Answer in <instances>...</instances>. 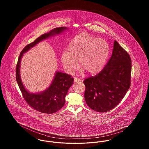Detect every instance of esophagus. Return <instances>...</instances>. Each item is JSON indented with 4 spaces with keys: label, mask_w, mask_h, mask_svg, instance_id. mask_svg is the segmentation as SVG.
<instances>
[{
    "label": "esophagus",
    "mask_w": 149,
    "mask_h": 149,
    "mask_svg": "<svg viewBox=\"0 0 149 149\" xmlns=\"http://www.w3.org/2000/svg\"><path fill=\"white\" fill-rule=\"evenodd\" d=\"M80 80H81L79 78H74V80L75 83H77V82H79V81H80Z\"/></svg>",
    "instance_id": "obj_1"
}]
</instances>
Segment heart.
Wrapping results in <instances>:
<instances>
[{
  "label": "heart",
  "instance_id": "heart-1",
  "mask_svg": "<svg viewBox=\"0 0 149 149\" xmlns=\"http://www.w3.org/2000/svg\"><path fill=\"white\" fill-rule=\"evenodd\" d=\"M68 52H64L61 61L69 72L75 71L79 61L80 67L90 74L101 71L109 54L108 43L103 39L81 33L75 36L69 43Z\"/></svg>",
  "mask_w": 149,
  "mask_h": 149
}]
</instances>
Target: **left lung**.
<instances>
[{"instance_id":"1","label":"left lung","mask_w":149,"mask_h":149,"mask_svg":"<svg viewBox=\"0 0 149 149\" xmlns=\"http://www.w3.org/2000/svg\"><path fill=\"white\" fill-rule=\"evenodd\" d=\"M131 59L116 41L112 54L102 70L84 80L87 105L98 112H106L117 106L131 85Z\"/></svg>"}]
</instances>
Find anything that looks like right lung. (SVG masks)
<instances>
[{
	"instance_id": "add662e5",
	"label": "right lung",
	"mask_w": 149,
	"mask_h": 149,
	"mask_svg": "<svg viewBox=\"0 0 149 149\" xmlns=\"http://www.w3.org/2000/svg\"><path fill=\"white\" fill-rule=\"evenodd\" d=\"M66 29L65 27L54 29L50 32L40 36L33 42L27 45L22 51L16 65V80L23 97L29 106L44 113H54L63 107L65 103V97L69 89L73 84L74 79L70 75L57 71L52 83L46 90L37 94L30 93L27 92L22 83L20 76L21 60L24 53L38 43L51 36L60 34Z\"/></svg>"
}]
</instances>
